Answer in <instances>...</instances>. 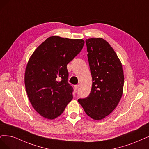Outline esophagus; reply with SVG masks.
Here are the masks:
<instances>
[{"mask_svg": "<svg viewBox=\"0 0 149 149\" xmlns=\"http://www.w3.org/2000/svg\"><path fill=\"white\" fill-rule=\"evenodd\" d=\"M79 88V85H75V86H74V88H75V90H77L78 88Z\"/></svg>", "mask_w": 149, "mask_h": 149, "instance_id": "esophagus-1", "label": "esophagus"}]
</instances>
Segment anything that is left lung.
Returning <instances> with one entry per match:
<instances>
[{"instance_id": "left-lung-1", "label": "left lung", "mask_w": 149, "mask_h": 149, "mask_svg": "<svg viewBox=\"0 0 149 149\" xmlns=\"http://www.w3.org/2000/svg\"><path fill=\"white\" fill-rule=\"evenodd\" d=\"M85 42L93 84L89 96L78 101L89 117L100 120L112 112L122 97V65L112 47L103 38H89Z\"/></svg>"}]
</instances>
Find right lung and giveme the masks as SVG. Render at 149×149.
<instances>
[{
  "label": "right lung",
  "mask_w": 149,
  "mask_h": 149,
  "mask_svg": "<svg viewBox=\"0 0 149 149\" xmlns=\"http://www.w3.org/2000/svg\"><path fill=\"white\" fill-rule=\"evenodd\" d=\"M82 39L49 37L38 46L27 63L24 84L32 107L53 120L61 114L73 98L67 64L82 49Z\"/></svg>",
  "instance_id": "right-lung-1"
}]
</instances>
